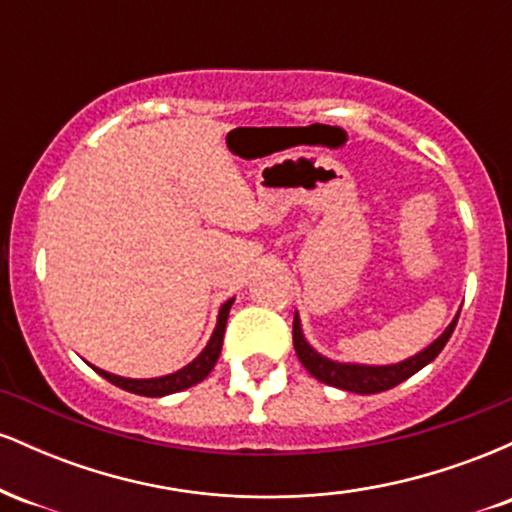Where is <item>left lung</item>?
Listing matches in <instances>:
<instances>
[{
	"mask_svg": "<svg viewBox=\"0 0 512 512\" xmlns=\"http://www.w3.org/2000/svg\"><path fill=\"white\" fill-rule=\"evenodd\" d=\"M457 317L445 327V332L440 334L433 344H428L424 351L414 354L407 361L399 363H390V366H363V363H339L332 361V358L322 356L320 351H315L313 346L308 344V339L303 337V327H301V317L298 313L293 315V349H296L298 361L303 363L305 370H308L313 378L320 380V383L339 387V390L346 392H356V395H375V392H385L390 387H395L404 380L411 378L414 373H419L421 368L428 366V363L436 358L443 346L448 344L450 334L455 332Z\"/></svg>",
	"mask_w": 512,
	"mask_h": 512,
	"instance_id": "1",
	"label": "left lung"
}]
</instances>
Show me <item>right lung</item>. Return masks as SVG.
I'll return each mask as SVG.
<instances>
[{
    "label": "right lung",
    "mask_w": 512,
    "mask_h": 512,
    "mask_svg": "<svg viewBox=\"0 0 512 512\" xmlns=\"http://www.w3.org/2000/svg\"><path fill=\"white\" fill-rule=\"evenodd\" d=\"M233 301H236V298H228V301L219 308L216 327H214V332H211V339L207 342V346L202 349V354H199L192 363H187L185 368L175 370V373L161 375V378H122V375L108 373V370H101L96 366H93V370H96L98 375H103L108 383L120 387V390L134 392V395H142V397H166V395H173V392L187 390V387L202 383L221 356L223 332H226L228 310H231Z\"/></svg>",
    "instance_id": "add662e5"
}]
</instances>
